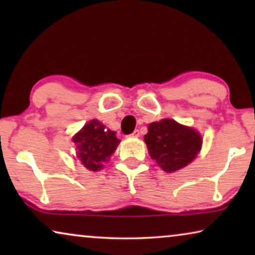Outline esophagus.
I'll list each match as a JSON object with an SVG mask.
<instances>
[{
    "mask_svg": "<svg viewBox=\"0 0 255 255\" xmlns=\"http://www.w3.org/2000/svg\"><path fill=\"white\" fill-rule=\"evenodd\" d=\"M130 135L131 137H139V135H140V132H139V130H134Z\"/></svg>",
    "mask_w": 255,
    "mask_h": 255,
    "instance_id": "esophagus-1",
    "label": "esophagus"
}]
</instances>
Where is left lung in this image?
<instances>
[{
    "label": "left lung",
    "instance_id": "8db88e82",
    "mask_svg": "<svg viewBox=\"0 0 255 255\" xmlns=\"http://www.w3.org/2000/svg\"><path fill=\"white\" fill-rule=\"evenodd\" d=\"M144 138L151 158L167 173L175 172L190 163L202 145L197 131L173 120L149 124Z\"/></svg>",
    "mask_w": 255,
    "mask_h": 255
}]
</instances>
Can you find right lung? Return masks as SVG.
Masks as SVG:
<instances>
[{
	"label": "right lung",
	"mask_w": 255,
	"mask_h": 255,
	"mask_svg": "<svg viewBox=\"0 0 255 255\" xmlns=\"http://www.w3.org/2000/svg\"><path fill=\"white\" fill-rule=\"evenodd\" d=\"M73 141L78 147V158L82 165L96 172L109 160L121 140L114 131L107 130L99 121L93 120L73 137Z\"/></svg>",
	"instance_id": "1"
}]
</instances>
